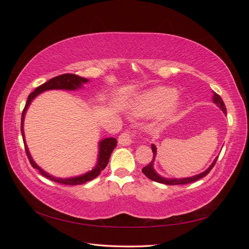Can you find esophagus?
<instances>
[{
	"label": "esophagus",
	"mask_w": 249,
	"mask_h": 249,
	"mask_svg": "<svg viewBox=\"0 0 249 249\" xmlns=\"http://www.w3.org/2000/svg\"><path fill=\"white\" fill-rule=\"evenodd\" d=\"M135 136H136L135 133L130 132V131H125V132H124V133L119 135L118 143H119V144H122V145H129L134 141Z\"/></svg>",
	"instance_id": "obj_1"
}]
</instances>
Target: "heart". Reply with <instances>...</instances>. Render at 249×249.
Segmentation results:
<instances>
[{"instance_id": "heart-1", "label": "heart", "mask_w": 249, "mask_h": 249, "mask_svg": "<svg viewBox=\"0 0 249 249\" xmlns=\"http://www.w3.org/2000/svg\"><path fill=\"white\" fill-rule=\"evenodd\" d=\"M177 96L176 89L165 86L156 87L140 95L133 104L132 111L134 114L142 116L157 114L165 110L167 115H171L179 108Z\"/></svg>"}]
</instances>
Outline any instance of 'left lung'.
I'll use <instances>...</instances> for the list:
<instances>
[{"label": "left lung", "mask_w": 249, "mask_h": 249, "mask_svg": "<svg viewBox=\"0 0 249 249\" xmlns=\"http://www.w3.org/2000/svg\"><path fill=\"white\" fill-rule=\"evenodd\" d=\"M213 102L217 105L218 107H219L224 114H227V108H225V105L221 99V96L219 94H217L216 92H214L213 94ZM152 150H153V154H154V158H153V161L150 162L148 165H146L145 167L142 168V172L144 173V175L149 178L154 180V182H157V183H161V184H166V185H185V184H189V183H193L195 182V180H197L203 177H206L208 173L211 171V169H212L214 167V165L217 161V158L214 160V162L212 163V165L202 173H199V175L197 176H194V177H191V178H164L162 177H160L158 173L154 170V167H153V164H154V161H155V157H156V146L154 144H152Z\"/></svg>", "instance_id": "obj_1"}]
</instances>
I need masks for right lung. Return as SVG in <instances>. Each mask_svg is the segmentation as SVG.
I'll use <instances>...</instances> for the list:
<instances>
[{"mask_svg": "<svg viewBox=\"0 0 249 249\" xmlns=\"http://www.w3.org/2000/svg\"><path fill=\"white\" fill-rule=\"evenodd\" d=\"M88 82L87 79L82 78L77 76V74H72V73H64L61 74V76H58L53 78L51 80H49L48 82L43 83L42 85L37 87L33 92H31L28 96L27 103L25 105V108L22 110L21 113V124H20V130H21V135H22V140H24V144H25V149H26V154L28 156V159L31 163L32 167L38 170L40 172V175H42L43 177H46L48 178H50L51 180H54L56 183L59 184H63V185H82L85 184L86 182H89L93 178H95L97 176L100 175L101 171L106 168L107 164L109 162L110 156L117 145V140L115 138H106L103 139L100 142V154H99V162H97L96 166L85 175L80 176V177H76V178H54L50 176L49 173H47L46 171H43L40 167H38L36 165V163L33 161V159L30 156L29 150L27 148L26 142H25V137H24V127H22V124H24V117H25V113L27 111V108L29 107L30 103L32 102V100L36 95H38L40 92L46 91V90H51V89H66V90H74L77 88H80L82 86V83H86Z\"/></svg>", "mask_w": 249, "mask_h": 249, "instance_id": "right-lung-1", "label": "right lung"}]
</instances>
